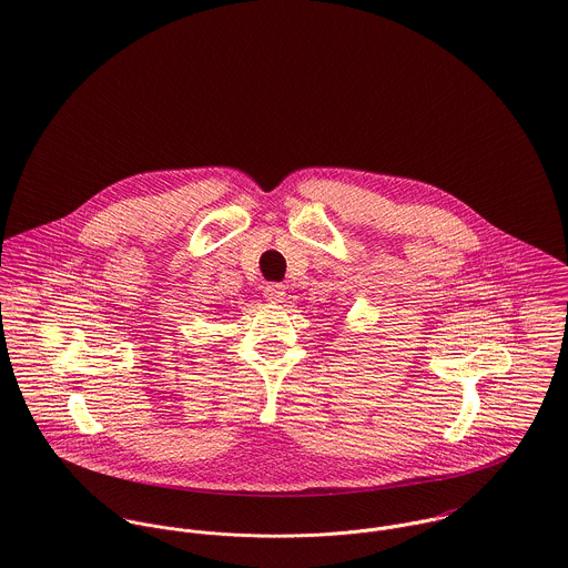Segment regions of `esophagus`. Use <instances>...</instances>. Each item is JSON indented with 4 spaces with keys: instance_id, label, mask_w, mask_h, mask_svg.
<instances>
[{
    "instance_id": "obj_1",
    "label": "esophagus",
    "mask_w": 568,
    "mask_h": 568,
    "mask_svg": "<svg viewBox=\"0 0 568 568\" xmlns=\"http://www.w3.org/2000/svg\"><path fill=\"white\" fill-rule=\"evenodd\" d=\"M265 298L272 303H281L285 298V285L283 283H267L263 290Z\"/></svg>"
}]
</instances>
